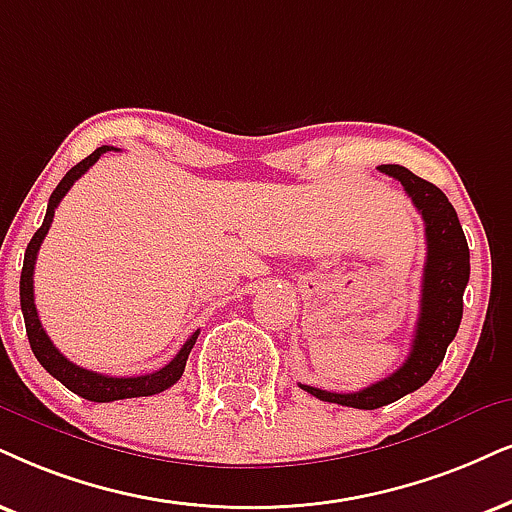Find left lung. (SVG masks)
I'll list each match as a JSON object with an SVG mask.
<instances>
[{"label":"left lung","mask_w":512,"mask_h":512,"mask_svg":"<svg viewBox=\"0 0 512 512\" xmlns=\"http://www.w3.org/2000/svg\"><path fill=\"white\" fill-rule=\"evenodd\" d=\"M380 172L390 174L404 186L411 203L425 222L428 257L420 290V314L413 333L411 352L397 371L359 392H328L319 387H300L316 399L352 409H380L392 404L418 387H423L442 364L446 347L456 338L463 319V293L470 278V250L458 215L442 189L420 179L401 165H380Z\"/></svg>","instance_id":"left-lung-1"}]
</instances>
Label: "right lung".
I'll return each instance as SVG.
<instances>
[{
    "instance_id": "obj_1",
    "label": "right lung",
    "mask_w": 512,
    "mask_h": 512,
    "mask_svg": "<svg viewBox=\"0 0 512 512\" xmlns=\"http://www.w3.org/2000/svg\"><path fill=\"white\" fill-rule=\"evenodd\" d=\"M111 148L113 146L96 148V151L92 155H87L82 163L70 167V170L66 172V177L58 181V186L49 198L44 222L40 229L35 231V236L30 238L28 248H25V260H23V271H21V309H23L25 333H28L32 354H35L37 361L44 366V371H47L49 375H54L58 383H63L70 392L80 394V397L89 399V401L151 397V394L165 392L167 387H172L174 383H177V380L181 378V373H184L186 359H189L191 349H193V345H196L198 333H200V331L193 333L191 338L184 342V347L179 349L177 357H174L167 366L160 368V371L137 375V378H113V375L87 371V368L77 366L70 359L63 357V354L54 347V342L49 340L47 331L42 328V321H40V316H37V307H35V290H32V274H35L37 252H40L44 236H47L49 226H51V222H54V212L58 208V203H61V198L66 196V193L70 191V186H73L75 181L80 179L82 174L101 158L103 153L111 151Z\"/></svg>"
}]
</instances>
